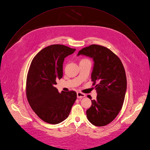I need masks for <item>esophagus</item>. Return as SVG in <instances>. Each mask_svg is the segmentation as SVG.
Segmentation results:
<instances>
[{
	"label": "esophagus",
	"mask_w": 150,
	"mask_h": 150,
	"mask_svg": "<svg viewBox=\"0 0 150 150\" xmlns=\"http://www.w3.org/2000/svg\"><path fill=\"white\" fill-rule=\"evenodd\" d=\"M77 98H83V97H86L85 94L82 93L81 92H77Z\"/></svg>",
	"instance_id": "obj_1"
}]
</instances>
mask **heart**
<instances>
[{
    "mask_svg": "<svg viewBox=\"0 0 150 150\" xmlns=\"http://www.w3.org/2000/svg\"><path fill=\"white\" fill-rule=\"evenodd\" d=\"M84 60H87V59H83L81 61H84Z\"/></svg>",
    "mask_w": 150,
    "mask_h": 150,
    "instance_id": "1",
    "label": "heart"
}]
</instances>
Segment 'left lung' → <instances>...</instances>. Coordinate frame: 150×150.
<instances>
[{
    "label": "left lung",
    "instance_id": "left-lung-1",
    "mask_svg": "<svg viewBox=\"0 0 150 150\" xmlns=\"http://www.w3.org/2000/svg\"><path fill=\"white\" fill-rule=\"evenodd\" d=\"M83 55L94 62L91 77L96 84V100L86 111L88 121L96 126L111 122L121 110L127 90L125 70L120 59L105 47L92 45L80 50L77 56ZM87 97L91 99L90 95Z\"/></svg>",
    "mask_w": 150,
    "mask_h": 150
}]
</instances>
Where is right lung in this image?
<instances>
[{"label": "right lung", "mask_w": 150, "mask_h": 150, "mask_svg": "<svg viewBox=\"0 0 150 150\" xmlns=\"http://www.w3.org/2000/svg\"><path fill=\"white\" fill-rule=\"evenodd\" d=\"M75 49L61 45L47 46L33 58L27 77L28 102L37 115L44 121L59 124L69 115L77 93L74 91L59 93L54 87L56 80L63 77L64 58Z\"/></svg>", "instance_id": "add662e5"}]
</instances>
